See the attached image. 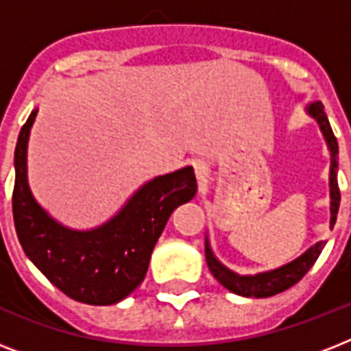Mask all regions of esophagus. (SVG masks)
I'll list each match as a JSON object with an SVG mask.
<instances>
[{
    "label": "esophagus",
    "mask_w": 351,
    "mask_h": 351,
    "mask_svg": "<svg viewBox=\"0 0 351 351\" xmlns=\"http://www.w3.org/2000/svg\"><path fill=\"white\" fill-rule=\"evenodd\" d=\"M193 167H195V175H197L198 180H206V176H208V167H206V164L204 162H195Z\"/></svg>",
    "instance_id": "34e87169"
}]
</instances>
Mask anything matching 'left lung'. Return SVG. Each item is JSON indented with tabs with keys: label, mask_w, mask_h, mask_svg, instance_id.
<instances>
[{
	"label": "left lung",
	"mask_w": 351,
	"mask_h": 351,
	"mask_svg": "<svg viewBox=\"0 0 351 351\" xmlns=\"http://www.w3.org/2000/svg\"><path fill=\"white\" fill-rule=\"evenodd\" d=\"M308 112L319 121L322 134L326 138L328 147L332 151V169H330L332 220H330V224H332L333 228L335 220H337L339 204H341V191H339L337 184V138L333 134L332 125H330V121H328L326 112H324V106H322L321 101L310 104V106H308ZM322 247H324V242H317L315 245H311L310 250L306 251L304 255H300L299 258H295L293 262H289V264L278 267V269H273V271L258 273V275H253V277H250V275H247V277H242V275H237V273H233L226 266H222V264L215 258L208 240H206V261H208L209 271L213 273V277L217 278L224 288L233 291V293L242 295V297H271V295H277L280 293V291H286V289L291 288L293 284L299 282L300 278L310 271V267L315 264V261L319 258V255H321Z\"/></svg>",
	"instance_id": "8db88e82"
}]
</instances>
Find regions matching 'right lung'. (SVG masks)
<instances>
[{
  "label": "right lung",
  "instance_id": "obj_1",
  "mask_svg": "<svg viewBox=\"0 0 351 351\" xmlns=\"http://www.w3.org/2000/svg\"><path fill=\"white\" fill-rule=\"evenodd\" d=\"M30 112L14 151L12 215L19 244L34 266L71 299L93 306L117 304L142 284L149 258L171 213L197 193L193 167L156 176L100 228L74 231L58 224L36 202L27 182Z\"/></svg>",
  "mask_w": 351,
  "mask_h": 351
}]
</instances>
